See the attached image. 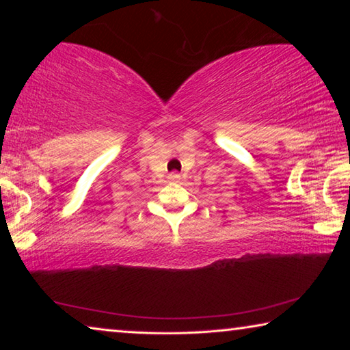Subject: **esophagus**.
Wrapping results in <instances>:
<instances>
[{
	"label": "esophagus",
	"instance_id": "obj_1",
	"mask_svg": "<svg viewBox=\"0 0 350 350\" xmlns=\"http://www.w3.org/2000/svg\"><path fill=\"white\" fill-rule=\"evenodd\" d=\"M167 179L168 180H177V179H179V174H177V173H170Z\"/></svg>",
	"mask_w": 350,
	"mask_h": 350
}]
</instances>
